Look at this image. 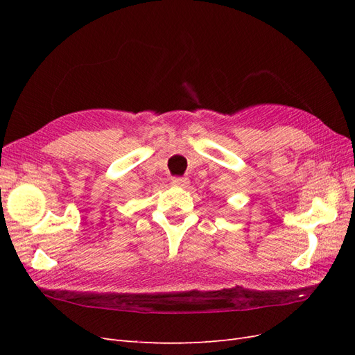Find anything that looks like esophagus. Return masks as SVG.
I'll return each mask as SVG.
<instances>
[{
	"instance_id": "34e87169",
	"label": "esophagus",
	"mask_w": 355,
	"mask_h": 355,
	"mask_svg": "<svg viewBox=\"0 0 355 355\" xmlns=\"http://www.w3.org/2000/svg\"><path fill=\"white\" fill-rule=\"evenodd\" d=\"M171 184H173L175 187H188V184H189V179L188 178H184V176H182V178H173V179H171Z\"/></svg>"
}]
</instances>
